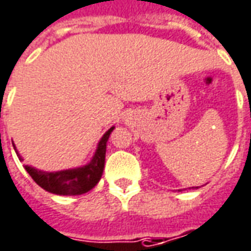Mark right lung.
<instances>
[{"label":"right lung","instance_id":"obj_1","mask_svg":"<svg viewBox=\"0 0 251 251\" xmlns=\"http://www.w3.org/2000/svg\"><path fill=\"white\" fill-rule=\"evenodd\" d=\"M114 126H111L100 138L98 143L96 151L92 159L85 166L61 171H43L32 166H24L27 173L31 175V178L46 192L58 194V196H78L89 192L92 187L100 180L103 168H104V160H106V147ZM15 151L19 159L23 160L22 155Z\"/></svg>","mask_w":251,"mask_h":251}]
</instances>
